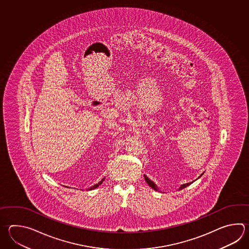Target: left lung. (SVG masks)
<instances>
[{
	"label": "left lung",
	"instance_id": "left-lung-1",
	"mask_svg": "<svg viewBox=\"0 0 249 249\" xmlns=\"http://www.w3.org/2000/svg\"><path fill=\"white\" fill-rule=\"evenodd\" d=\"M203 174L204 173H202V174H201V175L198 177V178H200V177H201ZM143 177H144V179H145L146 183L149 184V186H151V187H152L153 190H155V191H159V188H158L157 185H156L155 183H153L151 179H149V178H148L147 177L145 176V175H144ZM193 183V182H190V183H183V184H182L180 187L178 188V191H181V190H183V189H184L185 187H187V186H189L190 184H192Z\"/></svg>",
	"mask_w": 249,
	"mask_h": 249
}]
</instances>
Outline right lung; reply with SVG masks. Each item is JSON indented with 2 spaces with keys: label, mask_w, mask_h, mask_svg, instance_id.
<instances>
[{
  "label": "right lung",
  "mask_w": 249,
  "mask_h": 249,
  "mask_svg": "<svg viewBox=\"0 0 249 249\" xmlns=\"http://www.w3.org/2000/svg\"><path fill=\"white\" fill-rule=\"evenodd\" d=\"M105 179H106V178H103L100 182H98L97 184H95V185H93V186H91V187L89 188L87 191H91V190H94V189H96V188L98 187V186H99V185H100V184H101V183L104 182V180H105Z\"/></svg>",
  "instance_id": "1"
}]
</instances>
